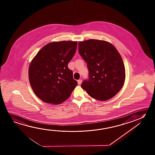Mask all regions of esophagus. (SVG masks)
Returning a JSON list of instances; mask_svg holds the SVG:
<instances>
[{
  "label": "esophagus",
  "instance_id": "esophagus-1",
  "mask_svg": "<svg viewBox=\"0 0 155 155\" xmlns=\"http://www.w3.org/2000/svg\"><path fill=\"white\" fill-rule=\"evenodd\" d=\"M81 83H82V80L81 79H79L78 81V85H81Z\"/></svg>",
  "mask_w": 155,
  "mask_h": 155
}]
</instances>
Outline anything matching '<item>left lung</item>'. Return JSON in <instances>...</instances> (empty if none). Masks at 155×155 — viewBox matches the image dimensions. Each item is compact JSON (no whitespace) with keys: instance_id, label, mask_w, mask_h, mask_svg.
<instances>
[{"instance_id":"8db88e82","label":"left lung","mask_w":155,"mask_h":155,"mask_svg":"<svg viewBox=\"0 0 155 155\" xmlns=\"http://www.w3.org/2000/svg\"><path fill=\"white\" fill-rule=\"evenodd\" d=\"M79 53L86 61L89 78L81 87L90 96L101 101L114 97L124 83V65L117 49L104 41L89 39L78 43Z\"/></svg>"}]
</instances>
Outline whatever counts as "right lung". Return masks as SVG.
<instances>
[{
    "label": "right lung",
    "mask_w": 155,
    "mask_h": 155,
    "mask_svg": "<svg viewBox=\"0 0 155 155\" xmlns=\"http://www.w3.org/2000/svg\"><path fill=\"white\" fill-rule=\"evenodd\" d=\"M77 41H54L44 46L31 62L28 78L42 101L59 104L68 99L77 81L68 64L76 51Z\"/></svg>",
    "instance_id": "1"
}]
</instances>
